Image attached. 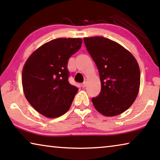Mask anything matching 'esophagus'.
<instances>
[{"label": "esophagus", "mask_w": 160, "mask_h": 160, "mask_svg": "<svg viewBox=\"0 0 160 160\" xmlns=\"http://www.w3.org/2000/svg\"><path fill=\"white\" fill-rule=\"evenodd\" d=\"M86 84H87L86 82H83L82 84V88H85V86H86Z\"/></svg>", "instance_id": "obj_1"}]
</instances>
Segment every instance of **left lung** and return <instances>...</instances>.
<instances>
[{
	"mask_svg": "<svg viewBox=\"0 0 160 160\" xmlns=\"http://www.w3.org/2000/svg\"><path fill=\"white\" fill-rule=\"evenodd\" d=\"M88 53L99 72L101 90L92 98L95 109L106 116L127 110L137 98L140 70L132 54L116 42L103 37L84 38Z\"/></svg>",
	"mask_w": 160,
	"mask_h": 160,
	"instance_id": "obj_1",
	"label": "left lung"
}]
</instances>
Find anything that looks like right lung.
I'll use <instances>...</instances> for the list:
<instances>
[{"mask_svg":"<svg viewBox=\"0 0 160 160\" xmlns=\"http://www.w3.org/2000/svg\"><path fill=\"white\" fill-rule=\"evenodd\" d=\"M80 38H59L45 43L31 54L22 71L23 92L33 108L57 118L70 108L77 87L69 82L68 63L80 49Z\"/></svg>","mask_w":160,"mask_h":160,"instance_id":"1","label":"right lung"}]
</instances>
